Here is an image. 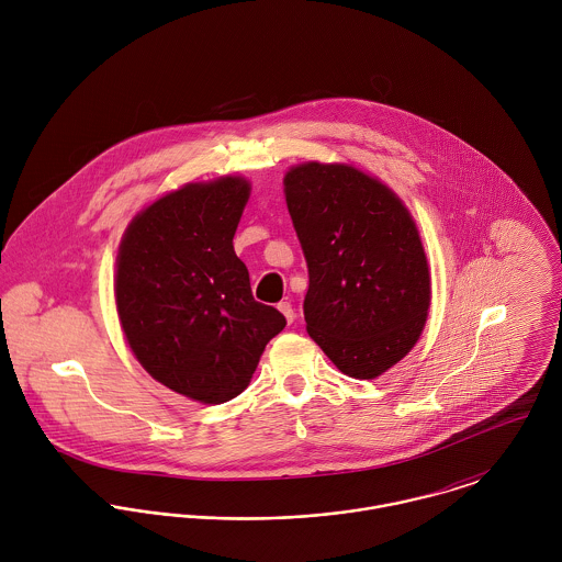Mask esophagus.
<instances>
[{
    "label": "esophagus",
    "mask_w": 562,
    "mask_h": 562,
    "mask_svg": "<svg viewBox=\"0 0 562 562\" xmlns=\"http://www.w3.org/2000/svg\"><path fill=\"white\" fill-rule=\"evenodd\" d=\"M279 312L285 316V321L292 322L296 321V314H294V307H292V303H288V301H281L279 303Z\"/></svg>",
    "instance_id": "esophagus-1"
}]
</instances>
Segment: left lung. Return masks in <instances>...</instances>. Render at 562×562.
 <instances>
[{"mask_svg":"<svg viewBox=\"0 0 562 562\" xmlns=\"http://www.w3.org/2000/svg\"><path fill=\"white\" fill-rule=\"evenodd\" d=\"M303 246L307 333L352 379H376L411 352L430 307L419 232L396 192L348 164L307 161L283 179Z\"/></svg>","mask_w":562,"mask_h":562,"instance_id":"1","label":"left lung"}]
</instances>
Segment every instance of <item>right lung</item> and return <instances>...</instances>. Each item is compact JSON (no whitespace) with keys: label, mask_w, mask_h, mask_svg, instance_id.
<instances>
[{"label":"right lung","mask_w":562,"mask_h":562,"mask_svg":"<svg viewBox=\"0 0 562 562\" xmlns=\"http://www.w3.org/2000/svg\"><path fill=\"white\" fill-rule=\"evenodd\" d=\"M250 183H186L143 210L116 257L114 296L125 339L168 390L203 404L241 394L285 318L252 299L234 250Z\"/></svg>","instance_id":"right-lung-1"}]
</instances>
